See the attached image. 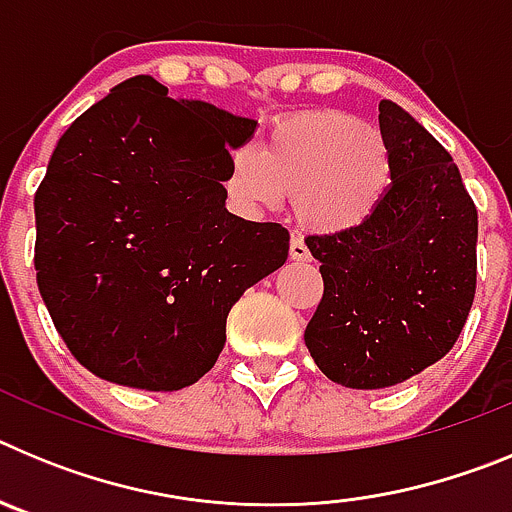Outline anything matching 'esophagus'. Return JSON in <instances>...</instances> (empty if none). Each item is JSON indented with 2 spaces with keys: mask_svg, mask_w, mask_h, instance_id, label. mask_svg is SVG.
I'll use <instances>...</instances> for the list:
<instances>
[{
  "mask_svg": "<svg viewBox=\"0 0 512 512\" xmlns=\"http://www.w3.org/2000/svg\"><path fill=\"white\" fill-rule=\"evenodd\" d=\"M289 259H292V261H310V251H307L305 241H302L300 235H292V241H289Z\"/></svg>",
  "mask_w": 512,
  "mask_h": 512,
  "instance_id": "esophagus-1",
  "label": "esophagus"
}]
</instances>
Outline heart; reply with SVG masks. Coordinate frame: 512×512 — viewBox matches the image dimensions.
Listing matches in <instances>:
<instances>
[{
  "instance_id": "1",
  "label": "heart",
  "mask_w": 512,
  "mask_h": 512,
  "mask_svg": "<svg viewBox=\"0 0 512 512\" xmlns=\"http://www.w3.org/2000/svg\"><path fill=\"white\" fill-rule=\"evenodd\" d=\"M392 187L387 138L359 117L310 112L277 122L261 151L241 148L230 158L225 189L243 210H274L295 197L305 228L336 235L361 228Z\"/></svg>"
}]
</instances>
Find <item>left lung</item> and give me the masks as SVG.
Wrapping results in <instances>:
<instances>
[{
  "instance_id": "obj_1",
  "label": "left lung",
  "mask_w": 512,
  "mask_h": 512,
  "mask_svg": "<svg viewBox=\"0 0 512 512\" xmlns=\"http://www.w3.org/2000/svg\"><path fill=\"white\" fill-rule=\"evenodd\" d=\"M392 187L361 228L307 235L323 300L305 346L330 382L384 390L449 354L477 287V207L449 151L400 104L379 102Z\"/></svg>"
}]
</instances>
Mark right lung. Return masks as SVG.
Here are the masks:
<instances>
[{
	"mask_svg": "<svg viewBox=\"0 0 512 512\" xmlns=\"http://www.w3.org/2000/svg\"><path fill=\"white\" fill-rule=\"evenodd\" d=\"M133 76L71 122L35 192L53 325L99 379L174 392L205 377L228 312L287 261L289 233L225 207L256 120Z\"/></svg>",
	"mask_w": 512,
	"mask_h": 512,
	"instance_id": "add662e5",
	"label": "right lung"
}]
</instances>
